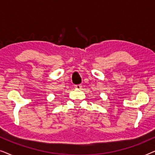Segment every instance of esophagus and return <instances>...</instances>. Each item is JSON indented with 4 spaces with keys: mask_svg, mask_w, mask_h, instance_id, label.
Returning a JSON list of instances; mask_svg holds the SVG:
<instances>
[{
    "mask_svg": "<svg viewBox=\"0 0 155 155\" xmlns=\"http://www.w3.org/2000/svg\"><path fill=\"white\" fill-rule=\"evenodd\" d=\"M75 88L78 89V90H80L82 88L81 84H77V85H75Z\"/></svg>",
    "mask_w": 155,
    "mask_h": 155,
    "instance_id": "esophagus-1",
    "label": "esophagus"
}]
</instances>
